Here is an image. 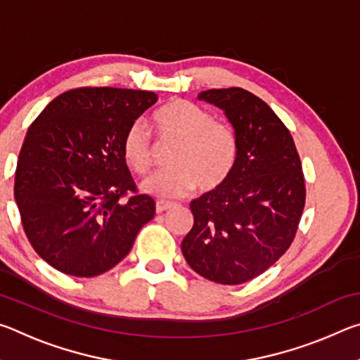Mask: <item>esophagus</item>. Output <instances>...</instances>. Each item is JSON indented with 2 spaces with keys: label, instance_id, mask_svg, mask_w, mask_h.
Listing matches in <instances>:
<instances>
[{
  "label": "esophagus",
  "instance_id": "obj_1",
  "mask_svg": "<svg viewBox=\"0 0 360 360\" xmlns=\"http://www.w3.org/2000/svg\"><path fill=\"white\" fill-rule=\"evenodd\" d=\"M172 206H173V203L163 202V200H157V202H155V212L160 214V212H163V211H168L169 208H172Z\"/></svg>",
  "mask_w": 360,
  "mask_h": 360
}]
</instances>
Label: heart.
<instances>
[{
	"instance_id": "b5f03b06",
	"label": "heart",
	"mask_w": 360,
	"mask_h": 360,
	"mask_svg": "<svg viewBox=\"0 0 360 360\" xmlns=\"http://www.w3.org/2000/svg\"><path fill=\"white\" fill-rule=\"evenodd\" d=\"M152 127L162 143L176 144L168 157L172 168L144 181L143 191L158 197H179L188 188L214 191L233 173L238 139L233 129L214 120L191 101L172 100L152 115ZM122 155L130 169L146 174L154 165L148 131L131 125L122 141Z\"/></svg>"
}]
</instances>
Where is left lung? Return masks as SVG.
<instances>
[{"instance_id":"1","label":"left lung","mask_w":360,"mask_h":360,"mask_svg":"<svg viewBox=\"0 0 360 360\" xmlns=\"http://www.w3.org/2000/svg\"><path fill=\"white\" fill-rule=\"evenodd\" d=\"M198 100L227 115L238 160L222 186L192 200L193 227L182 254L219 284H243L268 270L294 241L304 208V178L294 139L273 109L245 89H211Z\"/></svg>"}]
</instances>
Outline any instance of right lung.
Listing matches in <instances>:
<instances>
[{"mask_svg": "<svg viewBox=\"0 0 360 360\" xmlns=\"http://www.w3.org/2000/svg\"><path fill=\"white\" fill-rule=\"evenodd\" d=\"M155 101L144 90L72 89L30 125L14 198L28 241L56 270L79 278L111 270L154 217L155 202L136 193L122 141Z\"/></svg>", "mask_w": 360, "mask_h": 360, "instance_id": "obj_1", "label": "right lung"}]
</instances>
